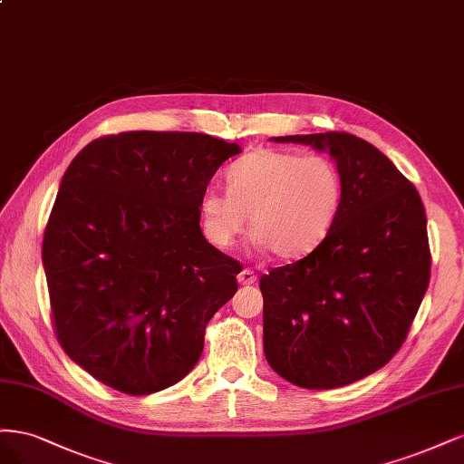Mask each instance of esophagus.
Here are the masks:
<instances>
[{
  "instance_id": "1",
  "label": "esophagus",
  "mask_w": 464,
  "mask_h": 464,
  "mask_svg": "<svg viewBox=\"0 0 464 464\" xmlns=\"http://www.w3.org/2000/svg\"><path fill=\"white\" fill-rule=\"evenodd\" d=\"M237 279H238V283H241V285H252V283L256 281V274H254L252 270H248V267H246V270H243L241 274L237 276Z\"/></svg>"
}]
</instances>
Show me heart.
<instances>
[{
	"label": "heart",
	"mask_w": 464,
	"mask_h": 464,
	"mask_svg": "<svg viewBox=\"0 0 464 464\" xmlns=\"http://www.w3.org/2000/svg\"><path fill=\"white\" fill-rule=\"evenodd\" d=\"M227 192L200 197L206 237L221 250L233 246L246 216L254 245L281 260H296L324 243L343 202V179L325 156L289 150H254L226 175Z\"/></svg>",
	"instance_id": "obj_1"
}]
</instances>
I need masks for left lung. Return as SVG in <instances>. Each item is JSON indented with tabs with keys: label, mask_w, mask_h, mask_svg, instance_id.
Segmentation results:
<instances>
[{
	"label": "left lung",
	"mask_w": 464,
	"mask_h": 464,
	"mask_svg": "<svg viewBox=\"0 0 464 464\" xmlns=\"http://www.w3.org/2000/svg\"><path fill=\"white\" fill-rule=\"evenodd\" d=\"M274 140L327 150L343 179L324 243L260 277L266 361L298 387L332 390L385 366L407 339L430 283L424 204L390 158L354 134Z\"/></svg>",
	"instance_id": "left-lung-1"
}]
</instances>
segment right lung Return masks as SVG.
<instances>
[{"mask_svg": "<svg viewBox=\"0 0 464 464\" xmlns=\"http://www.w3.org/2000/svg\"><path fill=\"white\" fill-rule=\"evenodd\" d=\"M238 152L202 132L129 130L71 161L42 262L59 345L98 382L150 395L198 362L243 267L206 241L198 204Z\"/></svg>", "mask_w": 464, "mask_h": 464, "instance_id": "add662e5", "label": "right lung"}]
</instances>
